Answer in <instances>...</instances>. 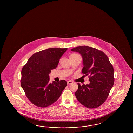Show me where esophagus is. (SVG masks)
<instances>
[{
	"mask_svg": "<svg viewBox=\"0 0 133 133\" xmlns=\"http://www.w3.org/2000/svg\"><path fill=\"white\" fill-rule=\"evenodd\" d=\"M72 83H73V82H72V81H67V84L68 85L72 84Z\"/></svg>",
	"mask_w": 133,
	"mask_h": 133,
	"instance_id": "1",
	"label": "esophagus"
}]
</instances>
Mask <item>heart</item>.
<instances>
[{
  "label": "heart",
  "instance_id": "heart-1",
  "mask_svg": "<svg viewBox=\"0 0 133 133\" xmlns=\"http://www.w3.org/2000/svg\"><path fill=\"white\" fill-rule=\"evenodd\" d=\"M79 56V55H77V54H71V55L69 56V57H74V56Z\"/></svg>",
  "mask_w": 133,
  "mask_h": 133
}]
</instances>
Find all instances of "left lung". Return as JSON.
I'll use <instances>...</instances> for the list:
<instances>
[{
  "instance_id": "1",
  "label": "left lung",
  "mask_w": 133,
  "mask_h": 133,
  "mask_svg": "<svg viewBox=\"0 0 133 133\" xmlns=\"http://www.w3.org/2000/svg\"><path fill=\"white\" fill-rule=\"evenodd\" d=\"M72 52L80 53L84 67L82 72L90 75L89 84L81 85L75 93L77 99L88 108H96L107 99L114 84V70L104 52L87 46L72 49Z\"/></svg>"
}]
</instances>
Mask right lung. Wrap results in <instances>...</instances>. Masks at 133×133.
<instances>
[{"label": "right lung", "mask_w": 133, "mask_h": 133, "mask_svg": "<svg viewBox=\"0 0 133 133\" xmlns=\"http://www.w3.org/2000/svg\"><path fill=\"white\" fill-rule=\"evenodd\" d=\"M67 48H51L34 54L21 70V86L27 97L33 104L46 107L61 96L67 81L49 82V74L56 68Z\"/></svg>", "instance_id": "right-lung-1"}]
</instances>
